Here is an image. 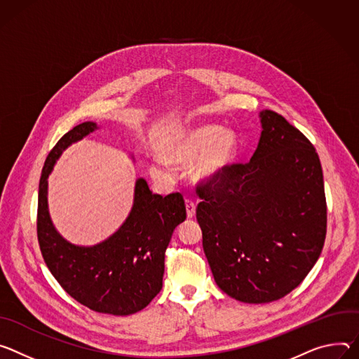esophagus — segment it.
<instances>
[{
	"label": "esophagus",
	"mask_w": 359,
	"mask_h": 359,
	"mask_svg": "<svg viewBox=\"0 0 359 359\" xmlns=\"http://www.w3.org/2000/svg\"><path fill=\"white\" fill-rule=\"evenodd\" d=\"M185 208H187V217L194 218V215H195V203L192 200H189V198H187V200H185Z\"/></svg>",
	"instance_id": "obj_1"
}]
</instances>
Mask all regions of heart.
<instances>
[{"label":"heart","instance_id":"obj_1","mask_svg":"<svg viewBox=\"0 0 359 359\" xmlns=\"http://www.w3.org/2000/svg\"><path fill=\"white\" fill-rule=\"evenodd\" d=\"M236 151L238 142L232 133H226L218 126H201L168 142L163 151L166 161L152 159L148 164V174L154 181L170 182L174 178L171 165H188L203 154L192 175L201 182H214L233 163Z\"/></svg>","mask_w":359,"mask_h":359}]
</instances>
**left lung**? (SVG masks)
I'll use <instances>...</instances> for the list:
<instances>
[{
  "instance_id": "1",
  "label": "left lung",
  "mask_w": 359,
  "mask_h": 359,
  "mask_svg": "<svg viewBox=\"0 0 359 359\" xmlns=\"http://www.w3.org/2000/svg\"><path fill=\"white\" fill-rule=\"evenodd\" d=\"M248 163L200 182L196 221L217 285L248 304L295 290L321 255L327 235L324 175L313 145L287 119L261 112Z\"/></svg>"
}]
</instances>
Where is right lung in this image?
I'll use <instances>...</instances> for the list:
<instances>
[{
    "label": "right lung",
    "instance_id": "1",
    "mask_svg": "<svg viewBox=\"0 0 359 359\" xmlns=\"http://www.w3.org/2000/svg\"><path fill=\"white\" fill-rule=\"evenodd\" d=\"M95 128V123L78 124L46 159L38 189V244L48 269L75 301L95 312L130 315L144 309L161 291L165 251L187 210L180 192L163 198L141 178L130 217L111 238L94 247L67 243L50 219L47 178L62 149Z\"/></svg>",
    "mask_w": 359,
    "mask_h": 359
}]
</instances>
